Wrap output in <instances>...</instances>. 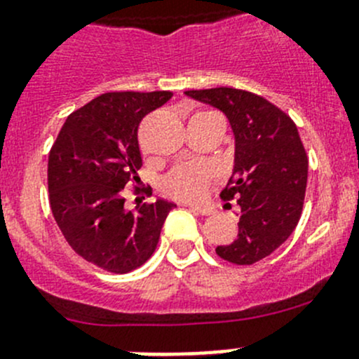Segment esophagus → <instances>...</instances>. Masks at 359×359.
<instances>
[{"instance_id":"34e87169","label":"esophagus","mask_w":359,"mask_h":359,"mask_svg":"<svg viewBox=\"0 0 359 359\" xmlns=\"http://www.w3.org/2000/svg\"><path fill=\"white\" fill-rule=\"evenodd\" d=\"M185 206L189 208V210L196 211V213H199V215H211V213H213V208H210V206H199V204H185Z\"/></svg>"}]
</instances>
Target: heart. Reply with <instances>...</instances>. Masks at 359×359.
<instances>
[{
    "label": "heart",
    "mask_w": 359,
    "mask_h": 359,
    "mask_svg": "<svg viewBox=\"0 0 359 359\" xmlns=\"http://www.w3.org/2000/svg\"><path fill=\"white\" fill-rule=\"evenodd\" d=\"M210 180V167L201 162H187L174 167L163 180L167 194L182 199H197Z\"/></svg>",
    "instance_id": "heart-1"
}]
</instances>
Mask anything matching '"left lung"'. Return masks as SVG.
<instances>
[{"label":"left lung","instance_id":"left-lung-1","mask_svg":"<svg viewBox=\"0 0 359 359\" xmlns=\"http://www.w3.org/2000/svg\"><path fill=\"white\" fill-rule=\"evenodd\" d=\"M185 93L220 109L234 132V169L220 197L240 204V231L217 254L250 266L284 243L302 217L309 158L298 128L282 109L250 91L220 86Z\"/></svg>","mask_w":359,"mask_h":359}]
</instances>
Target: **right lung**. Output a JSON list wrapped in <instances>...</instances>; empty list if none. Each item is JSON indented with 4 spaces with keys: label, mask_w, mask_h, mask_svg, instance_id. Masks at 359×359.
I'll use <instances>...</instances> for the list:
<instances>
[{
    "label": "right lung",
    "mask_w": 359,
    "mask_h": 359,
    "mask_svg": "<svg viewBox=\"0 0 359 359\" xmlns=\"http://www.w3.org/2000/svg\"><path fill=\"white\" fill-rule=\"evenodd\" d=\"M170 91H109L72 112L49 151L54 220L72 250L111 273L144 264L174 204L156 199L125 210V187L139 182V123ZM139 192V187H134Z\"/></svg>",
    "instance_id": "1"
}]
</instances>
